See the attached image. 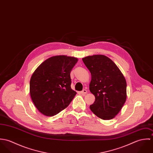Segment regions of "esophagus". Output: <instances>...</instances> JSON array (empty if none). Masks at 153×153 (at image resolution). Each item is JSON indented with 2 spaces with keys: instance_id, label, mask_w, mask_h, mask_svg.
I'll list each match as a JSON object with an SVG mask.
<instances>
[{
  "instance_id": "1",
  "label": "esophagus",
  "mask_w": 153,
  "mask_h": 153,
  "mask_svg": "<svg viewBox=\"0 0 153 153\" xmlns=\"http://www.w3.org/2000/svg\"><path fill=\"white\" fill-rule=\"evenodd\" d=\"M87 93V89H83L82 91H81V94L82 95H85Z\"/></svg>"
}]
</instances>
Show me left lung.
I'll list each match as a JSON object with an SVG mask.
<instances>
[{"instance_id":"left-lung-1","label":"left lung","mask_w":153,"mask_h":153,"mask_svg":"<svg viewBox=\"0 0 153 153\" xmlns=\"http://www.w3.org/2000/svg\"><path fill=\"white\" fill-rule=\"evenodd\" d=\"M91 72L89 90L95 97L92 112L102 120L114 118L127 98L126 80L118 66L108 57L94 55L82 58Z\"/></svg>"}]
</instances>
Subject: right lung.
Returning <instances> with one entry per match:
<instances>
[{"label":"right lung","instance_id":"add662e5","mask_svg":"<svg viewBox=\"0 0 153 153\" xmlns=\"http://www.w3.org/2000/svg\"><path fill=\"white\" fill-rule=\"evenodd\" d=\"M77 62L75 57L53 56L34 71L30 80V94L41 113L52 117L69 105L76 94L71 88L70 73Z\"/></svg>","mask_w":153,"mask_h":153}]
</instances>
